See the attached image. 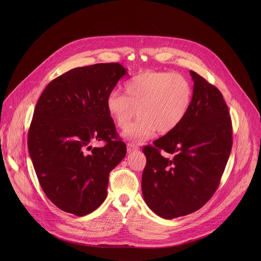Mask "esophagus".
I'll list each match as a JSON object with an SVG mask.
<instances>
[{
    "instance_id": "obj_1",
    "label": "esophagus",
    "mask_w": 261,
    "mask_h": 261,
    "mask_svg": "<svg viewBox=\"0 0 261 261\" xmlns=\"http://www.w3.org/2000/svg\"><path fill=\"white\" fill-rule=\"evenodd\" d=\"M126 147H127V151H128V152H132V151H134V150L139 149V146L136 145V144H133V143H128V144L126 145Z\"/></svg>"
}]
</instances>
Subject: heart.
I'll list each match as a JSON object with an SVG mask.
<instances>
[{
  "mask_svg": "<svg viewBox=\"0 0 261 261\" xmlns=\"http://www.w3.org/2000/svg\"><path fill=\"white\" fill-rule=\"evenodd\" d=\"M124 93L112 91L107 107L116 125L124 129L138 112L139 117L123 133L127 140L141 142L156 130L166 135L185 119L193 102L189 79L168 71H144L124 84Z\"/></svg>",
  "mask_w": 261,
  "mask_h": 261,
  "instance_id": "obj_1",
  "label": "heart"
}]
</instances>
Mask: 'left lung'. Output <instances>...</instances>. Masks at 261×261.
<instances>
[{
    "mask_svg": "<svg viewBox=\"0 0 261 261\" xmlns=\"http://www.w3.org/2000/svg\"><path fill=\"white\" fill-rule=\"evenodd\" d=\"M190 74L194 94L185 119L143 149V196L149 209L165 219L191 214L210 200L232 149L231 117L222 93L195 71Z\"/></svg>",
    "mask_w": 261,
    "mask_h": 261,
    "instance_id": "1",
    "label": "left lung"
}]
</instances>
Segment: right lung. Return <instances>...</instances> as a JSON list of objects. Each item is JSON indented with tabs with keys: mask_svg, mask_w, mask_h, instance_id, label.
I'll return each mask as SVG.
<instances>
[{
	"mask_svg": "<svg viewBox=\"0 0 261 261\" xmlns=\"http://www.w3.org/2000/svg\"><path fill=\"white\" fill-rule=\"evenodd\" d=\"M125 74L119 63L77 67L52 80L38 99L28 149L42 190L62 211L84 216L107 198L110 173L126 153L107 100ZM100 140L103 147L90 146Z\"/></svg>",
	"mask_w": 261,
	"mask_h": 261,
	"instance_id": "obj_1",
	"label": "right lung"
}]
</instances>
